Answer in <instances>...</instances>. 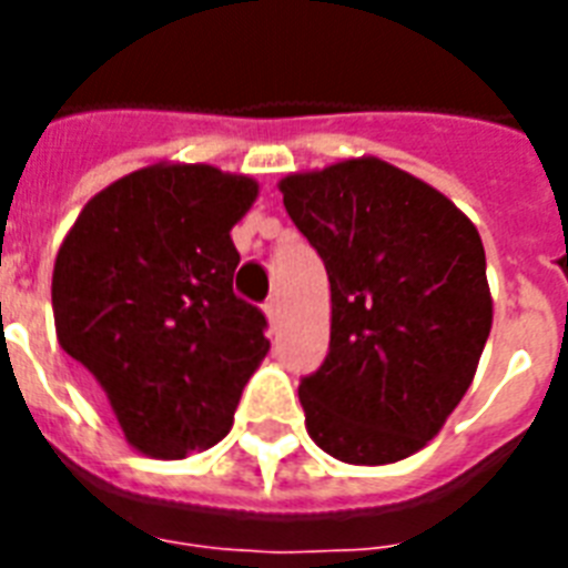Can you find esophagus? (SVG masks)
Wrapping results in <instances>:
<instances>
[{"mask_svg":"<svg viewBox=\"0 0 568 568\" xmlns=\"http://www.w3.org/2000/svg\"><path fill=\"white\" fill-rule=\"evenodd\" d=\"M265 315H267V324H271V329L280 327V297H271V301L265 303Z\"/></svg>","mask_w":568,"mask_h":568,"instance_id":"1","label":"esophagus"}]
</instances>
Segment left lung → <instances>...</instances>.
I'll use <instances>...</instances> for the list:
<instances>
[{"mask_svg": "<svg viewBox=\"0 0 568 568\" xmlns=\"http://www.w3.org/2000/svg\"><path fill=\"white\" fill-rule=\"evenodd\" d=\"M329 276V354L301 379L329 457L386 466L442 430L493 329L484 241L448 196L363 155L280 182Z\"/></svg>", "mask_w": 568, "mask_h": 568, "instance_id": "obj_1", "label": "left lung"}]
</instances>
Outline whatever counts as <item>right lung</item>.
<instances>
[{
    "mask_svg": "<svg viewBox=\"0 0 568 568\" xmlns=\"http://www.w3.org/2000/svg\"><path fill=\"white\" fill-rule=\"evenodd\" d=\"M256 194L250 176L209 164H153L93 196L58 250V345L141 454L217 445L271 347L262 310L232 292L230 230Z\"/></svg>",
    "mask_w": 568,
    "mask_h": 568,
    "instance_id": "1",
    "label": "right lung"
}]
</instances>
